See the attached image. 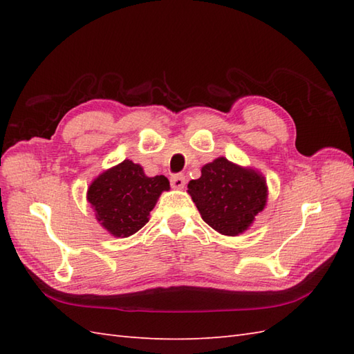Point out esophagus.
Wrapping results in <instances>:
<instances>
[{
	"label": "esophagus",
	"mask_w": 354,
	"mask_h": 354,
	"mask_svg": "<svg viewBox=\"0 0 354 354\" xmlns=\"http://www.w3.org/2000/svg\"><path fill=\"white\" fill-rule=\"evenodd\" d=\"M170 184H171V187H175V189H183V187L185 185V176L181 175V173L171 175L170 176Z\"/></svg>",
	"instance_id": "34e87169"
}]
</instances>
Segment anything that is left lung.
<instances>
[{
    "label": "left lung",
    "mask_w": 354,
    "mask_h": 354,
    "mask_svg": "<svg viewBox=\"0 0 354 354\" xmlns=\"http://www.w3.org/2000/svg\"><path fill=\"white\" fill-rule=\"evenodd\" d=\"M199 179L187 185L199 213L209 227L225 236H237L266 205L265 178L217 158L202 167Z\"/></svg>",
    "instance_id": "8db88e82"
}]
</instances>
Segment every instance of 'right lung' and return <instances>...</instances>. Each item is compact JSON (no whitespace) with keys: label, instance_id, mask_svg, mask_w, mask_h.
Instances as JSON below:
<instances>
[{"label":"right lung","instance_id":"obj_1","mask_svg":"<svg viewBox=\"0 0 354 354\" xmlns=\"http://www.w3.org/2000/svg\"><path fill=\"white\" fill-rule=\"evenodd\" d=\"M169 179L149 178L129 160L103 171L88 189L97 221L115 237H129L149 222L156 199L169 190Z\"/></svg>","mask_w":354,"mask_h":354}]
</instances>
